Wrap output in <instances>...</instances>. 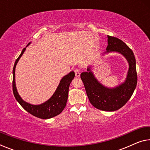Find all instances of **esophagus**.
<instances>
[{
	"label": "esophagus",
	"instance_id": "obj_1",
	"mask_svg": "<svg viewBox=\"0 0 150 150\" xmlns=\"http://www.w3.org/2000/svg\"><path fill=\"white\" fill-rule=\"evenodd\" d=\"M75 76L76 77H79L80 74H81V71L79 69H76L75 70Z\"/></svg>",
	"mask_w": 150,
	"mask_h": 150
}]
</instances>
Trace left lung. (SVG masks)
Here are the masks:
<instances>
[{
    "label": "left lung",
    "mask_w": 150,
    "mask_h": 150,
    "mask_svg": "<svg viewBox=\"0 0 150 150\" xmlns=\"http://www.w3.org/2000/svg\"><path fill=\"white\" fill-rule=\"evenodd\" d=\"M108 46L105 54L111 52L123 55L129 63V69L125 81L118 87L107 88L96 80L90 68L83 72L81 78L84 84L90 103L96 108L104 111H115L122 107L132 95L136 87L137 72L136 59L132 50L117 38L108 35Z\"/></svg>",
    "instance_id": "1"
}]
</instances>
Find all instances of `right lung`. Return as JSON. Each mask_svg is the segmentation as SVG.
<instances>
[{"label":"right lung","instance_id":"right-lung-1","mask_svg":"<svg viewBox=\"0 0 150 150\" xmlns=\"http://www.w3.org/2000/svg\"><path fill=\"white\" fill-rule=\"evenodd\" d=\"M30 44V43H29L28 45ZM25 50H26V47L22 50V53L15 62L13 71H12V73H13L12 90H13L14 97L24 110L35 117L42 119H49L59 115L65 107L68 98L69 87L73 79L75 77V73L73 71L70 72L69 74L64 76L62 79L54 95L46 102L38 105H31V104L25 102L18 93L16 84H15V68H16L18 62L24 54Z\"/></svg>","mask_w":150,"mask_h":150}]
</instances>
